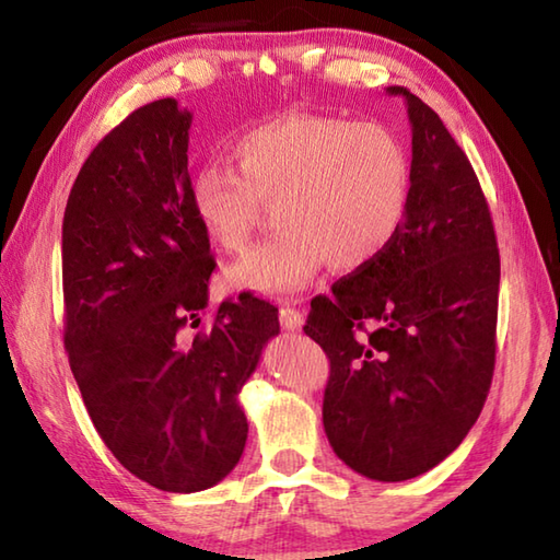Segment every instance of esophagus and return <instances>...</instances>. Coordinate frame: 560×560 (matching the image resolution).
I'll return each instance as SVG.
<instances>
[{
    "instance_id": "1",
    "label": "esophagus",
    "mask_w": 560,
    "mask_h": 560,
    "mask_svg": "<svg viewBox=\"0 0 560 560\" xmlns=\"http://www.w3.org/2000/svg\"><path fill=\"white\" fill-rule=\"evenodd\" d=\"M279 317H281V327L289 329V331H299L303 327V323H305L303 311H301V307H295L293 303L281 305Z\"/></svg>"
}]
</instances>
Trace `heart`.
Listing matches in <instances>:
<instances>
[{"label": "heart", "instance_id": "heart-1", "mask_svg": "<svg viewBox=\"0 0 560 560\" xmlns=\"http://www.w3.org/2000/svg\"><path fill=\"white\" fill-rule=\"evenodd\" d=\"M229 159L201 165L189 183L201 231L223 253H241L261 205H273L279 229L229 267L233 289L283 295L325 261L361 269L387 253L407 221L411 153L380 122L281 115L237 137Z\"/></svg>", "mask_w": 560, "mask_h": 560}]
</instances>
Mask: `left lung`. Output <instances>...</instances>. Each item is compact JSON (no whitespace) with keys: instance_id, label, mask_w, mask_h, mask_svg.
I'll return each mask as SVG.
<instances>
[{"instance_id":"8db88e82","label":"left lung","mask_w":560,"mask_h":560,"mask_svg":"<svg viewBox=\"0 0 560 560\" xmlns=\"http://www.w3.org/2000/svg\"><path fill=\"white\" fill-rule=\"evenodd\" d=\"M413 189L404 229L311 303L329 359L323 423L337 457L375 481L433 469L469 433L495 365L501 257L489 205L438 113L401 86Z\"/></svg>"}]
</instances>
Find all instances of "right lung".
Here are the masks:
<instances>
[{
  "mask_svg": "<svg viewBox=\"0 0 560 560\" xmlns=\"http://www.w3.org/2000/svg\"><path fill=\"white\" fill-rule=\"evenodd\" d=\"M192 115L153 101L91 151L62 223L65 347L93 425L137 479L211 489L243 455L241 395L279 311L243 293L189 339L217 269L189 205Z\"/></svg>",
  "mask_w": 560,
  "mask_h": 560,
  "instance_id": "add662e5",
  "label": "right lung"
}]
</instances>
